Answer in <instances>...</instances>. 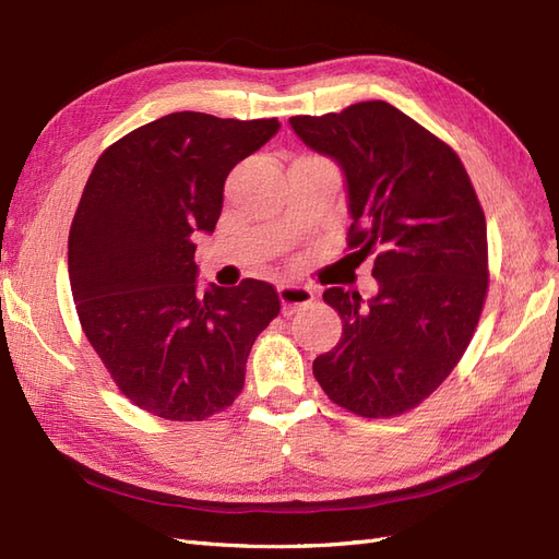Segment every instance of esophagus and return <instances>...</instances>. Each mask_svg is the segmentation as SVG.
I'll list each match as a JSON object with an SVG mask.
<instances>
[{"mask_svg":"<svg viewBox=\"0 0 559 559\" xmlns=\"http://www.w3.org/2000/svg\"><path fill=\"white\" fill-rule=\"evenodd\" d=\"M277 294L282 300L284 317H292L298 308L310 306V302L314 300V292L308 289V286H300V284H280Z\"/></svg>","mask_w":559,"mask_h":559,"instance_id":"34e87169","label":"esophagus"}]
</instances>
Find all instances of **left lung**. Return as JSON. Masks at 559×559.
Masks as SVG:
<instances>
[{"instance_id":"1","label":"left lung","mask_w":559,"mask_h":559,"mask_svg":"<svg viewBox=\"0 0 559 559\" xmlns=\"http://www.w3.org/2000/svg\"><path fill=\"white\" fill-rule=\"evenodd\" d=\"M298 140L337 163L349 247L376 251L378 294L331 286L343 335L312 373L361 417L415 408L462 359L487 294V226L460 156L382 99L289 118Z\"/></svg>"}]
</instances>
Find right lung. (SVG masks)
<instances>
[{
    "label": "right lung",
    "mask_w": 559,
    "mask_h": 559,
    "mask_svg": "<svg viewBox=\"0 0 559 559\" xmlns=\"http://www.w3.org/2000/svg\"><path fill=\"white\" fill-rule=\"evenodd\" d=\"M280 126L167 114L111 144L86 181L67 251L76 312L118 389L151 415L198 421L228 408L280 312L261 280L198 294L193 261V238L222 216L226 177Z\"/></svg>",
    "instance_id": "obj_1"
}]
</instances>
